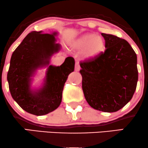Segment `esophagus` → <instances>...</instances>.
Masks as SVG:
<instances>
[{
    "mask_svg": "<svg viewBox=\"0 0 148 148\" xmlns=\"http://www.w3.org/2000/svg\"><path fill=\"white\" fill-rule=\"evenodd\" d=\"M80 69H81V67H80L79 64L78 63V62H76V63L75 64V71L78 72V71L80 70Z\"/></svg>",
    "mask_w": 148,
    "mask_h": 148,
    "instance_id": "esophagus-1",
    "label": "esophagus"
}]
</instances>
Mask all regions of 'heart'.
Here are the masks:
<instances>
[{
    "mask_svg": "<svg viewBox=\"0 0 148 148\" xmlns=\"http://www.w3.org/2000/svg\"><path fill=\"white\" fill-rule=\"evenodd\" d=\"M72 48L77 51H82L84 60H92L97 58L104 52L106 42L99 35L93 33L84 34L74 40Z\"/></svg>",
    "mask_w": 148,
    "mask_h": 148,
    "instance_id": "1",
    "label": "heart"
}]
</instances>
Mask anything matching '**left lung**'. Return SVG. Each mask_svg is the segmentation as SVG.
<instances>
[{
    "mask_svg": "<svg viewBox=\"0 0 148 148\" xmlns=\"http://www.w3.org/2000/svg\"><path fill=\"white\" fill-rule=\"evenodd\" d=\"M104 53L92 60L81 62L82 88L92 108L112 113L132 99L138 81L137 56L125 40L101 33Z\"/></svg>",
    "mask_w": 148,
    "mask_h": 148,
    "instance_id": "obj_1",
    "label": "left lung"
}]
</instances>
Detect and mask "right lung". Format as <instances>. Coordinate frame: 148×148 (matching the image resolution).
I'll list each match as a JSON object with an SVG mask.
<instances>
[{"mask_svg": "<svg viewBox=\"0 0 148 148\" xmlns=\"http://www.w3.org/2000/svg\"><path fill=\"white\" fill-rule=\"evenodd\" d=\"M58 33L28 34L12 55L8 81L12 98L21 108L35 115H43L60 106L67 77L74 70V59L67 57L60 66L49 65L51 58L60 50L56 43ZM47 67L42 87L31 88L36 71Z\"/></svg>", "mask_w": 148, "mask_h": 148, "instance_id": "right-lung-1", "label": "right lung"}]
</instances>
